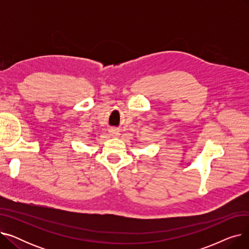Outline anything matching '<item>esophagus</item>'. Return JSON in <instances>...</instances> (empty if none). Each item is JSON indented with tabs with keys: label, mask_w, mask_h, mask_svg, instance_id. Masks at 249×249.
Wrapping results in <instances>:
<instances>
[{
	"label": "esophagus",
	"mask_w": 249,
	"mask_h": 249,
	"mask_svg": "<svg viewBox=\"0 0 249 249\" xmlns=\"http://www.w3.org/2000/svg\"><path fill=\"white\" fill-rule=\"evenodd\" d=\"M110 135L112 136V137H118V136H119L120 135V133H119V131H118V130L117 129H111L110 130Z\"/></svg>",
	"instance_id": "obj_1"
}]
</instances>
